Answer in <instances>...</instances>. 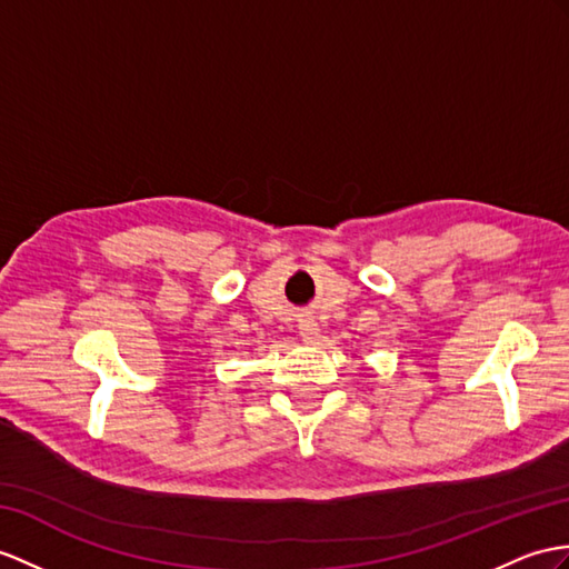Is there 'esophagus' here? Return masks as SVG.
Listing matches in <instances>:
<instances>
[{"label": "esophagus", "instance_id": "esophagus-1", "mask_svg": "<svg viewBox=\"0 0 569 569\" xmlns=\"http://www.w3.org/2000/svg\"><path fill=\"white\" fill-rule=\"evenodd\" d=\"M299 336L303 342H316L318 336H321V328L313 321V318H301L299 321Z\"/></svg>", "mask_w": 569, "mask_h": 569}]
</instances>
